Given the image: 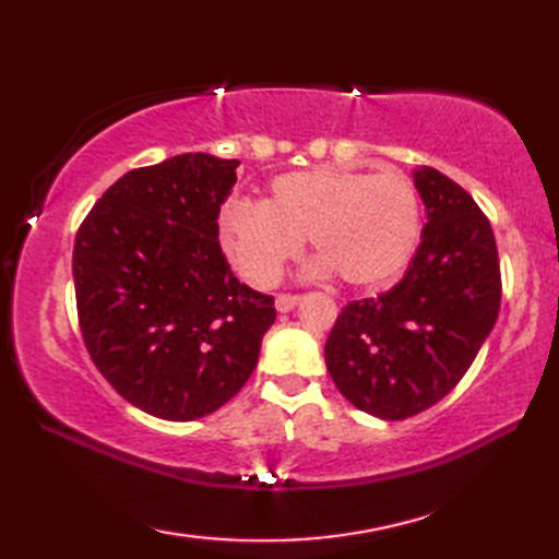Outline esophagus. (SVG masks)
<instances>
[{
	"mask_svg": "<svg viewBox=\"0 0 559 559\" xmlns=\"http://www.w3.org/2000/svg\"><path fill=\"white\" fill-rule=\"evenodd\" d=\"M300 302V295H290V293H281L276 298V310L278 312H290L295 305Z\"/></svg>",
	"mask_w": 559,
	"mask_h": 559,
	"instance_id": "34e87169",
	"label": "esophagus"
}]
</instances>
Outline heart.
Listing matches in <instances>:
<instances>
[{"instance_id": "1", "label": "heart", "mask_w": 559, "mask_h": 559, "mask_svg": "<svg viewBox=\"0 0 559 559\" xmlns=\"http://www.w3.org/2000/svg\"><path fill=\"white\" fill-rule=\"evenodd\" d=\"M423 233L418 189L399 170L312 168L278 175L264 201H230L221 235L254 286H273L300 242L319 254L310 273L358 288L384 286L408 266Z\"/></svg>"}]
</instances>
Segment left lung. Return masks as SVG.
Returning <instances> with one entry per match:
<instances>
[{"label": "left lung", "mask_w": 559, "mask_h": 559, "mask_svg": "<svg viewBox=\"0 0 559 559\" xmlns=\"http://www.w3.org/2000/svg\"><path fill=\"white\" fill-rule=\"evenodd\" d=\"M425 204L415 257L394 288L343 307L326 370L355 408L406 420L442 401L497 322L500 259L476 201L435 168H415Z\"/></svg>", "instance_id": "8db88e82"}]
</instances>
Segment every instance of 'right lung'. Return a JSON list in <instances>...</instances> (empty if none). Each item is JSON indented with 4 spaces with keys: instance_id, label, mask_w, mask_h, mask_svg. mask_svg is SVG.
<instances>
[{
    "instance_id": "add662e5",
    "label": "right lung",
    "mask_w": 559,
    "mask_h": 559,
    "mask_svg": "<svg viewBox=\"0 0 559 559\" xmlns=\"http://www.w3.org/2000/svg\"><path fill=\"white\" fill-rule=\"evenodd\" d=\"M240 160L182 153L122 175L81 223L74 288L100 374L160 420H197L245 386L273 298L237 281L218 211Z\"/></svg>"
}]
</instances>
